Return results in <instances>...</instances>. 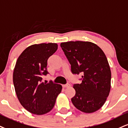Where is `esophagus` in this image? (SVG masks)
<instances>
[{
    "instance_id": "34e87169",
    "label": "esophagus",
    "mask_w": 128,
    "mask_h": 128,
    "mask_svg": "<svg viewBox=\"0 0 128 128\" xmlns=\"http://www.w3.org/2000/svg\"><path fill=\"white\" fill-rule=\"evenodd\" d=\"M70 84H63V85H62L63 88H68V87H70Z\"/></svg>"
}]
</instances>
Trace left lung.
Segmentation results:
<instances>
[{
	"label": "left lung",
	"mask_w": 128,
	"mask_h": 128,
	"mask_svg": "<svg viewBox=\"0 0 128 128\" xmlns=\"http://www.w3.org/2000/svg\"><path fill=\"white\" fill-rule=\"evenodd\" d=\"M73 74L82 73V83L74 84L72 98L76 108L92 113L102 107L110 94L111 70L105 54L90 42L70 41L60 44Z\"/></svg>",
	"instance_id": "1"
}]
</instances>
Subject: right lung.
I'll return each mask as SVG.
<instances>
[{
  "mask_svg": "<svg viewBox=\"0 0 128 128\" xmlns=\"http://www.w3.org/2000/svg\"><path fill=\"white\" fill-rule=\"evenodd\" d=\"M58 49L53 43L34 44L23 50L15 64L13 82L20 102L28 112L36 115L48 113L54 107L62 86L42 82L46 75L47 61Z\"/></svg>",
  "mask_w": 128,
  "mask_h": 128,
  "instance_id": "1",
  "label": "right lung"
}]
</instances>
